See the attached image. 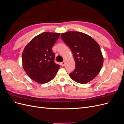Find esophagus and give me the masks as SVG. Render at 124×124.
<instances>
[{"mask_svg": "<svg viewBox=\"0 0 124 124\" xmlns=\"http://www.w3.org/2000/svg\"><path fill=\"white\" fill-rule=\"evenodd\" d=\"M61 65H62V66H64L65 65V62L63 61L62 62H61Z\"/></svg>", "mask_w": 124, "mask_h": 124, "instance_id": "obj_1", "label": "esophagus"}]
</instances>
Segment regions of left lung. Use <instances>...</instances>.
Returning a JSON list of instances; mask_svg holds the SVG:
<instances>
[{
    "mask_svg": "<svg viewBox=\"0 0 124 124\" xmlns=\"http://www.w3.org/2000/svg\"><path fill=\"white\" fill-rule=\"evenodd\" d=\"M62 39L72 52L76 68L69 76L75 82L85 84L99 73L103 58L98 43L85 33L68 31L61 34Z\"/></svg>",
    "mask_w": 124,
    "mask_h": 124,
    "instance_id": "8db88e82",
    "label": "left lung"
}]
</instances>
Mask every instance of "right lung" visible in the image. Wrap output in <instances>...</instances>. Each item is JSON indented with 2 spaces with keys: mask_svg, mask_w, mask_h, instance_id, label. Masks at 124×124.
Masks as SVG:
<instances>
[{
  "mask_svg": "<svg viewBox=\"0 0 124 124\" xmlns=\"http://www.w3.org/2000/svg\"><path fill=\"white\" fill-rule=\"evenodd\" d=\"M59 35V33H41L30 41L23 50V68L29 77L38 83L51 81L60 68V65L54 62L55 53L52 51Z\"/></svg>",
  "mask_w": 124,
  "mask_h": 124,
  "instance_id": "1",
  "label": "right lung"
}]
</instances>
